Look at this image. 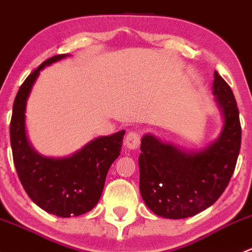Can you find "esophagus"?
<instances>
[{
    "label": "esophagus",
    "instance_id": "obj_1",
    "mask_svg": "<svg viewBox=\"0 0 252 252\" xmlns=\"http://www.w3.org/2000/svg\"><path fill=\"white\" fill-rule=\"evenodd\" d=\"M140 145V133L138 131H130L126 138V146L130 150L138 149Z\"/></svg>",
    "mask_w": 252,
    "mask_h": 252
}]
</instances>
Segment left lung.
Masks as SVG:
<instances>
[{
  "label": "left lung",
  "instance_id": "8db88e82",
  "mask_svg": "<svg viewBox=\"0 0 252 252\" xmlns=\"http://www.w3.org/2000/svg\"><path fill=\"white\" fill-rule=\"evenodd\" d=\"M213 95L223 114L220 135L201 151H184L151 134L141 139L140 194L163 218L180 220L215 204L234 173L241 144L239 110L230 86L215 72Z\"/></svg>",
  "mask_w": 252,
  "mask_h": 252
}]
</instances>
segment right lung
Masks as SVG:
<instances>
[{
	"label": "right lung",
	"mask_w": 252,
	"mask_h": 252,
	"mask_svg": "<svg viewBox=\"0 0 252 252\" xmlns=\"http://www.w3.org/2000/svg\"><path fill=\"white\" fill-rule=\"evenodd\" d=\"M64 57L48 58L22 84L13 103L9 136L18 177L30 199L48 213L73 217L89 212L98 202L108 169L121 155L126 131L100 136L63 158L44 157L32 149L25 133L27 100L40 70Z\"/></svg>",
	"instance_id": "right-lung-1"
}]
</instances>
